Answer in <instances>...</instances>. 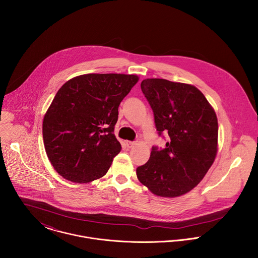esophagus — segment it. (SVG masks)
I'll list each match as a JSON object with an SVG mask.
<instances>
[{
    "label": "esophagus",
    "instance_id": "34e87169",
    "mask_svg": "<svg viewBox=\"0 0 258 258\" xmlns=\"http://www.w3.org/2000/svg\"><path fill=\"white\" fill-rule=\"evenodd\" d=\"M136 144V142L134 141H126V146L128 148H132Z\"/></svg>",
    "mask_w": 258,
    "mask_h": 258
}]
</instances>
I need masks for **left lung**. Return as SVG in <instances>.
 Listing matches in <instances>:
<instances>
[{
    "label": "left lung",
    "mask_w": 258,
    "mask_h": 258,
    "mask_svg": "<svg viewBox=\"0 0 258 258\" xmlns=\"http://www.w3.org/2000/svg\"><path fill=\"white\" fill-rule=\"evenodd\" d=\"M141 89L159 136L166 133L169 137L164 149L152 147L149 161L136 170L137 178L156 196H182L204 179L215 161L219 134L216 112L189 84L147 78Z\"/></svg>",
    "instance_id": "obj_1"
}]
</instances>
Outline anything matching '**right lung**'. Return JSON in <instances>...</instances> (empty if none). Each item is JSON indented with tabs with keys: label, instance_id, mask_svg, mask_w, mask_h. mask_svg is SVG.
I'll use <instances>...</instances> for the list:
<instances>
[{
	"label": "right lung",
	"instance_id": "1",
	"mask_svg": "<svg viewBox=\"0 0 258 258\" xmlns=\"http://www.w3.org/2000/svg\"><path fill=\"white\" fill-rule=\"evenodd\" d=\"M138 80L133 74H83L59 88L44 115L42 136L61 177L79 184L107 173L121 151L113 134L118 107Z\"/></svg>",
	"mask_w": 258,
	"mask_h": 258
}]
</instances>
